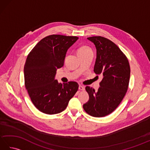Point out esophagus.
<instances>
[{"mask_svg": "<svg viewBox=\"0 0 150 150\" xmlns=\"http://www.w3.org/2000/svg\"><path fill=\"white\" fill-rule=\"evenodd\" d=\"M79 90H80L83 91V90H85V87L84 86L79 85Z\"/></svg>", "mask_w": 150, "mask_h": 150, "instance_id": "34e87169", "label": "esophagus"}]
</instances>
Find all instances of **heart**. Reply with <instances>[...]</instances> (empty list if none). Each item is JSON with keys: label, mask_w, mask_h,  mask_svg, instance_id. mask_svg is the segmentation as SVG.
<instances>
[{"label": "heart", "mask_w": 150, "mask_h": 150, "mask_svg": "<svg viewBox=\"0 0 150 150\" xmlns=\"http://www.w3.org/2000/svg\"><path fill=\"white\" fill-rule=\"evenodd\" d=\"M90 51H91V50L90 48V47L88 46H84L81 47L80 48H79V50L77 51V53H78V55H79V54L87 53L88 52H90Z\"/></svg>", "instance_id": "obj_1"}]
</instances>
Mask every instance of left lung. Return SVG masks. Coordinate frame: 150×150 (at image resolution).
<instances>
[{"instance_id": "obj_1", "label": "left lung", "mask_w": 150, "mask_h": 150, "mask_svg": "<svg viewBox=\"0 0 150 150\" xmlns=\"http://www.w3.org/2000/svg\"><path fill=\"white\" fill-rule=\"evenodd\" d=\"M87 39L97 50L94 72L103 76V79L97 91L86 87L89 100L83 104V108L92 117H103L112 113L126 95L130 67L126 57L112 41L100 36Z\"/></svg>"}]
</instances>
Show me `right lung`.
Returning a JSON list of instances; mask_svg holds the SVG:
<instances>
[{
  "label": "right lung",
  "mask_w": 150,
  "mask_h": 150,
  "mask_svg": "<svg viewBox=\"0 0 150 150\" xmlns=\"http://www.w3.org/2000/svg\"><path fill=\"white\" fill-rule=\"evenodd\" d=\"M78 39L60 35L47 36L28 55L24 68L25 86L33 104L41 112H62L77 91V82L62 84L55 75L57 69L64 66L67 51Z\"/></svg>",
  "instance_id": "obj_1"
}]
</instances>
